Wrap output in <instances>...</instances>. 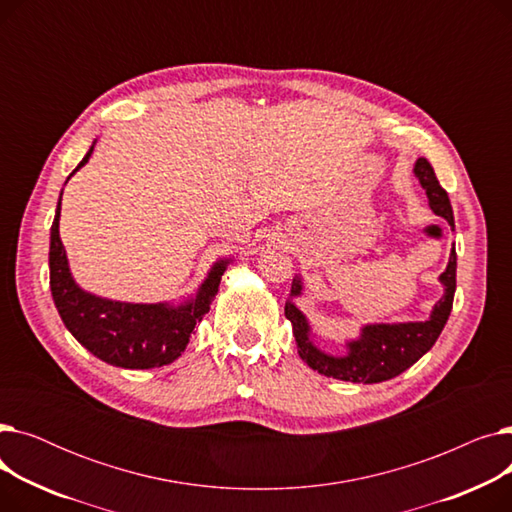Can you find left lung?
<instances>
[{"label": "left lung", "instance_id": "left-lung-1", "mask_svg": "<svg viewBox=\"0 0 512 512\" xmlns=\"http://www.w3.org/2000/svg\"><path fill=\"white\" fill-rule=\"evenodd\" d=\"M419 184L425 188L429 199V207L436 215L454 226L452 205L448 193L440 186L432 164L425 157H419L413 168ZM440 282L444 284V297L434 305L432 315L425 321H407V324H369L361 330V336L348 342V353L342 357L328 355L313 344L311 328L305 315L297 309L292 301L286 303L284 313L292 324V334L299 346L301 359L321 375L328 378L355 382V384H378L396 378L398 373L409 369L417 363L429 348H432L444 330L448 315L452 311L454 290H456V251L452 247L446 270L440 274ZM301 278L292 280L290 299L301 297Z\"/></svg>", "mask_w": 512, "mask_h": 512}]
</instances>
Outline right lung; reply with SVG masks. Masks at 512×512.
<instances>
[{
    "label": "right lung",
    "mask_w": 512,
    "mask_h": 512,
    "mask_svg": "<svg viewBox=\"0 0 512 512\" xmlns=\"http://www.w3.org/2000/svg\"><path fill=\"white\" fill-rule=\"evenodd\" d=\"M91 153L93 147L74 172L87 164ZM74 172L70 176H74ZM60 205L62 195L51 224L49 286L64 326L97 359L116 367L151 369L176 361L184 353L195 326L209 311L230 261L222 259L213 263L195 299L178 307L168 303L141 305L101 299L78 288L70 274L60 240Z\"/></svg>",
    "instance_id": "obj_1"
}]
</instances>
